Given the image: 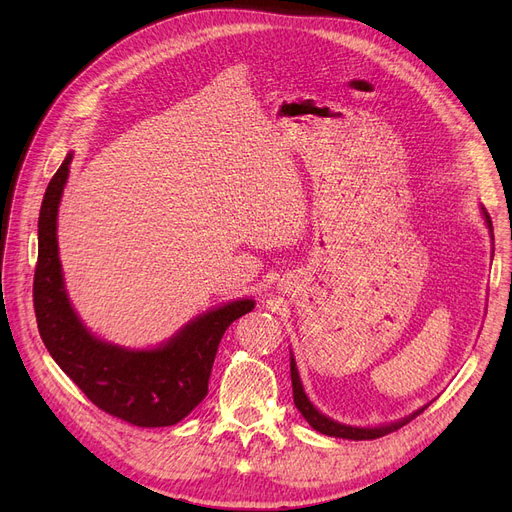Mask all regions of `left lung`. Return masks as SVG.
<instances>
[{"label":"left lung","mask_w":512,"mask_h":512,"mask_svg":"<svg viewBox=\"0 0 512 512\" xmlns=\"http://www.w3.org/2000/svg\"><path fill=\"white\" fill-rule=\"evenodd\" d=\"M481 215L483 220H486V226L490 230V236L494 240V228H492V220L490 215L486 211V207H481ZM494 253V251H492ZM290 380H292V398H294V407H297L301 411V415L305 417V421L317 429L319 434L324 436H334V438H342V440H375V438H382L390 432H396V429H400L402 425H407L411 419H415L419 413H423L427 409L421 407L417 411H413L411 415L402 417V419H396V421H390V423H382V425H371V427H361V425H346V423H340V421H334L332 417L321 413L313 402L309 400V396L305 394V388H303V382H301V375H299V369H297V363H294V355L290 353Z\"/></svg>","instance_id":"obj_1"}]
</instances>
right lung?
Listing matches in <instances>:
<instances>
[{
	"label": "right lung",
	"mask_w": 512,
	"mask_h": 512,
	"mask_svg": "<svg viewBox=\"0 0 512 512\" xmlns=\"http://www.w3.org/2000/svg\"><path fill=\"white\" fill-rule=\"evenodd\" d=\"M72 151L53 174L39 213V257L33 301L49 355L101 411L139 427L182 421L207 394L213 359L232 321L255 309L253 299L213 307L155 348H128L95 336L74 311L58 251V209Z\"/></svg>",
	"instance_id": "add662e5"
}]
</instances>
